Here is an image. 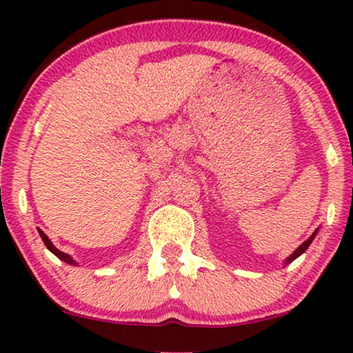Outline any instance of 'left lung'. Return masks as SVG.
Wrapping results in <instances>:
<instances>
[{"instance_id":"obj_1","label":"left lung","mask_w":353,"mask_h":353,"mask_svg":"<svg viewBox=\"0 0 353 353\" xmlns=\"http://www.w3.org/2000/svg\"><path fill=\"white\" fill-rule=\"evenodd\" d=\"M318 230H320V228H316V230H315V233H313V234L310 236V238H308L307 241H303V243H302L301 245H299V248H297L296 250H294V252H292L291 255H289V257H288L286 260H284V267H286V265H289L291 262H294V260H296L297 257H301V255H302L303 252H305V250L308 249V245L312 244V241L315 239V236H316V233H318Z\"/></svg>"}]
</instances>
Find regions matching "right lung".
<instances>
[{
  "mask_svg": "<svg viewBox=\"0 0 353 353\" xmlns=\"http://www.w3.org/2000/svg\"><path fill=\"white\" fill-rule=\"evenodd\" d=\"M38 233H40V236H41V239H43V243H45V245H46V248H48V250H51V252H52V254H54L57 259H61V260H62V262H65V263H69V265H79V263H77V262H75V260H74V257H70V255H69V254L62 252V250H59V249H57V248H56V245L51 243V239H50V238H48V236H46L45 233H43V231H41L40 228H38Z\"/></svg>",
  "mask_w": 353,
  "mask_h": 353,
  "instance_id": "1",
  "label": "right lung"
}]
</instances>
